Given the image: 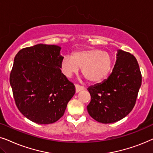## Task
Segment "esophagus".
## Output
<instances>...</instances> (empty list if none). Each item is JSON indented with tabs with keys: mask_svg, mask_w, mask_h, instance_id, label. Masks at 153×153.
<instances>
[{
	"mask_svg": "<svg viewBox=\"0 0 153 153\" xmlns=\"http://www.w3.org/2000/svg\"><path fill=\"white\" fill-rule=\"evenodd\" d=\"M85 89L84 87L80 86L79 85H75V92L78 93L79 91H80L81 90H83Z\"/></svg>",
	"mask_w": 153,
	"mask_h": 153,
	"instance_id": "1",
	"label": "esophagus"
}]
</instances>
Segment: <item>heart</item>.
<instances>
[{
  "label": "heart",
  "instance_id": "1",
  "mask_svg": "<svg viewBox=\"0 0 153 153\" xmlns=\"http://www.w3.org/2000/svg\"><path fill=\"white\" fill-rule=\"evenodd\" d=\"M113 66V59L108 52L100 49H88L75 52L71 57L64 56L62 69L67 78L78 72L80 68L89 82H100L106 78Z\"/></svg>",
  "mask_w": 153,
  "mask_h": 153
}]
</instances>
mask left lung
<instances>
[{
  "instance_id": "obj_1",
  "label": "left lung",
  "mask_w": 153,
  "mask_h": 153,
  "mask_svg": "<svg viewBox=\"0 0 153 153\" xmlns=\"http://www.w3.org/2000/svg\"><path fill=\"white\" fill-rule=\"evenodd\" d=\"M142 77L136 59L119 50L111 74L106 80L87 88L91 101L87 106L93 119L113 123L126 117L136 103Z\"/></svg>"
}]
</instances>
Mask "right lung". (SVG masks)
I'll use <instances>...</instances> for the list:
<instances>
[{
  "label": "right lung",
  "mask_w": 153,
  "mask_h": 153,
  "mask_svg": "<svg viewBox=\"0 0 153 153\" xmlns=\"http://www.w3.org/2000/svg\"><path fill=\"white\" fill-rule=\"evenodd\" d=\"M61 49L44 44L22 49L10 73L16 105L26 118L40 125L59 120L75 93L74 85L60 69Z\"/></svg>",
  "instance_id": "add662e5"
}]
</instances>
